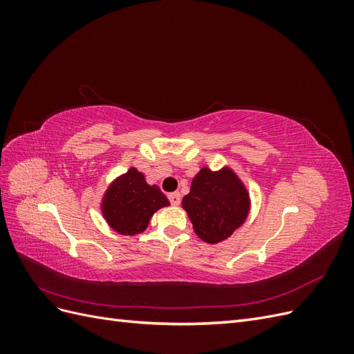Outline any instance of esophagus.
<instances>
[{
    "mask_svg": "<svg viewBox=\"0 0 354 354\" xmlns=\"http://www.w3.org/2000/svg\"><path fill=\"white\" fill-rule=\"evenodd\" d=\"M168 199L171 202V205H176V207L180 205V202H181V196H180L178 192H173V194H169Z\"/></svg>",
    "mask_w": 354,
    "mask_h": 354,
    "instance_id": "obj_1",
    "label": "esophagus"
}]
</instances>
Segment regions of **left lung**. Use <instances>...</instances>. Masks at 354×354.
Returning a JSON list of instances; mask_svg holds the SVG:
<instances>
[{
    "mask_svg": "<svg viewBox=\"0 0 354 354\" xmlns=\"http://www.w3.org/2000/svg\"><path fill=\"white\" fill-rule=\"evenodd\" d=\"M183 208L198 236L208 243L221 242L248 216L250 199L233 171L212 173L202 168L183 198Z\"/></svg>",
    "mask_w": 354,
    "mask_h": 354,
    "instance_id": "obj_1",
    "label": "left lung"
}]
</instances>
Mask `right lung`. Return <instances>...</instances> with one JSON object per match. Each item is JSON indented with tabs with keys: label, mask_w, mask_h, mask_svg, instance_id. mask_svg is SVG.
<instances>
[{
	"label": "right lung",
	"mask_w": 354,
	"mask_h": 354,
	"mask_svg": "<svg viewBox=\"0 0 354 354\" xmlns=\"http://www.w3.org/2000/svg\"><path fill=\"white\" fill-rule=\"evenodd\" d=\"M169 205L158 186H149L145 176L131 168L113 181L103 201V216L111 227L122 234L142 233L153 212Z\"/></svg>",
	"instance_id": "right-lung-1"
}]
</instances>
